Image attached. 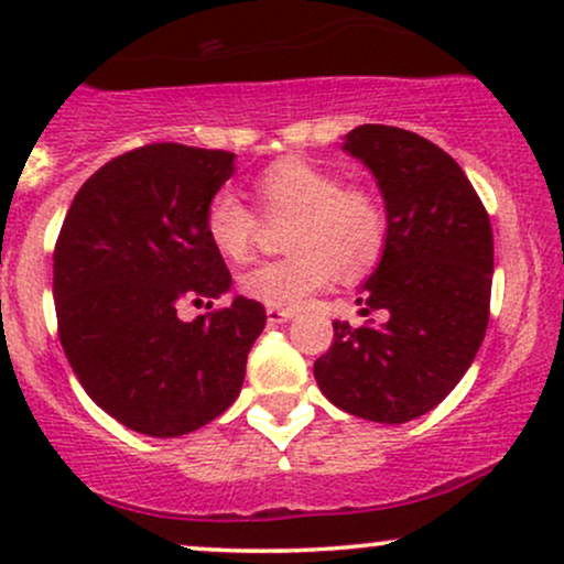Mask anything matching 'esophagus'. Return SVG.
Segmentation results:
<instances>
[{"label":"esophagus","instance_id":"34e87169","mask_svg":"<svg viewBox=\"0 0 564 564\" xmlns=\"http://www.w3.org/2000/svg\"><path fill=\"white\" fill-rule=\"evenodd\" d=\"M294 318V310H278V307H268V323H286Z\"/></svg>","mask_w":564,"mask_h":564}]
</instances>
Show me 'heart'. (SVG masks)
I'll list each match as a JSON object with an SVG mask.
<instances>
[{
    "mask_svg": "<svg viewBox=\"0 0 564 564\" xmlns=\"http://www.w3.org/2000/svg\"><path fill=\"white\" fill-rule=\"evenodd\" d=\"M254 196L270 223L286 225L289 257L262 262L241 275L243 296L264 307L296 310L341 273H371L390 241V215L377 193L345 185L328 166L302 156L278 159L254 180ZM204 230L223 257H249L260 217L230 187H219L204 209Z\"/></svg>",
    "mask_w": 564,
    "mask_h": 564,
    "instance_id": "obj_1",
    "label": "heart"
}]
</instances>
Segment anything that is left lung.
I'll use <instances>...</instances> for the list:
<instances>
[{
    "instance_id": "left-lung-1",
    "label": "left lung",
    "mask_w": 564,
    "mask_h": 564,
    "mask_svg": "<svg viewBox=\"0 0 564 564\" xmlns=\"http://www.w3.org/2000/svg\"><path fill=\"white\" fill-rule=\"evenodd\" d=\"M345 151L373 172L390 215L387 251L358 300L360 313L384 310L387 321H336L313 371L341 411L403 424L443 403L482 345L494 230L462 166L422 134L364 124Z\"/></svg>"
}]
</instances>
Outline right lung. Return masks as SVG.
<instances>
[{"mask_svg":"<svg viewBox=\"0 0 564 564\" xmlns=\"http://www.w3.org/2000/svg\"><path fill=\"white\" fill-rule=\"evenodd\" d=\"M232 159L180 142L121 153L79 187L57 236L63 352L89 398L142 435H187L228 411L268 321L246 296L196 321L177 315L232 283L204 230Z\"/></svg>","mask_w":564,"mask_h":564,"instance_id":"1","label":"right lung"}]
</instances>
